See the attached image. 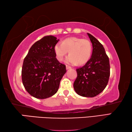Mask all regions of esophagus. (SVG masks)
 Wrapping results in <instances>:
<instances>
[{
	"instance_id": "esophagus-1",
	"label": "esophagus",
	"mask_w": 132,
	"mask_h": 132,
	"mask_svg": "<svg viewBox=\"0 0 132 132\" xmlns=\"http://www.w3.org/2000/svg\"><path fill=\"white\" fill-rule=\"evenodd\" d=\"M66 68L67 70H68V69H71V67L68 66V65H66Z\"/></svg>"
}]
</instances>
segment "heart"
<instances>
[{"mask_svg":"<svg viewBox=\"0 0 132 132\" xmlns=\"http://www.w3.org/2000/svg\"><path fill=\"white\" fill-rule=\"evenodd\" d=\"M69 52L66 62L69 64L82 65L86 63L92 53V44L88 39L71 37L64 39L62 44L54 46L55 57L58 61H62Z\"/></svg>","mask_w":132,"mask_h":132,"instance_id":"b5f03b06","label":"heart"}]
</instances>
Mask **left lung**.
<instances>
[{"mask_svg": "<svg viewBox=\"0 0 132 132\" xmlns=\"http://www.w3.org/2000/svg\"><path fill=\"white\" fill-rule=\"evenodd\" d=\"M93 45V53L84 66L76 69L77 77L73 87L77 94L84 97H94L103 91L108 82L110 65L103 45L89 33Z\"/></svg>", "mask_w": 132, "mask_h": 132, "instance_id": "left-lung-1", "label": "left lung"}]
</instances>
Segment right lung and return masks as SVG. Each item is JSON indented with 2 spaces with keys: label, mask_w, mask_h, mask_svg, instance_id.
<instances>
[{
  "label": "right lung",
  "mask_w": 132,
  "mask_h": 132,
  "mask_svg": "<svg viewBox=\"0 0 132 132\" xmlns=\"http://www.w3.org/2000/svg\"><path fill=\"white\" fill-rule=\"evenodd\" d=\"M59 39L52 35L44 37L32 45L24 58L22 81L31 95L45 99L55 94L66 72V66L55 57L54 46Z\"/></svg>",
  "instance_id": "obj_1"
}]
</instances>
